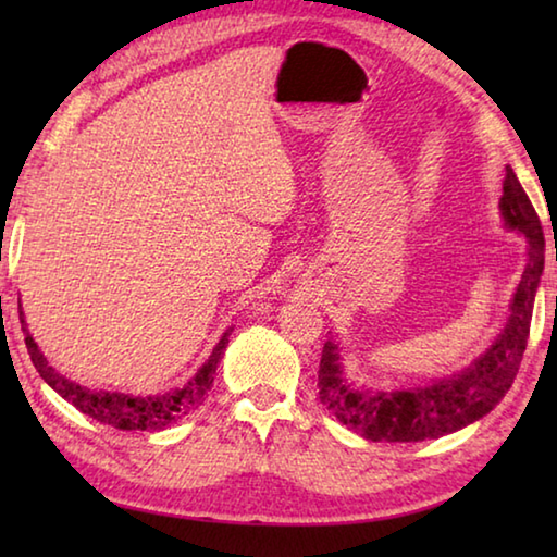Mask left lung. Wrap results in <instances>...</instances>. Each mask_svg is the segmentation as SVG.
<instances>
[{
    "label": "left lung",
    "mask_w": 557,
    "mask_h": 557,
    "mask_svg": "<svg viewBox=\"0 0 557 557\" xmlns=\"http://www.w3.org/2000/svg\"><path fill=\"white\" fill-rule=\"evenodd\" d=\"M502 213L511 228L528 238V262L513 295L511 317L492 348L451 379H442L414 391H366L342 379L338 354L324 344L319 361V400L348 430L371 442H422L467 428L484 418L504 398L521 366L528 332H531L533 299L543 275L545 238L541 219L528 199L513 169H506Z\"/></svg>",
    "instance_id": "obj_1"
}]
</instances>
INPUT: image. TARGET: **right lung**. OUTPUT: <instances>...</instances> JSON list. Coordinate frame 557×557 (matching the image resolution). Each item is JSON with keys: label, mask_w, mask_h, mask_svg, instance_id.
Instances as JSON below:
<instances>
[{"label": "right lung", "mask_w": 557, "mask_h": 557, "mask_svg": "<svg viewBox=\"0 0 557 557\" xmlns=\"http://www.w3.org/2000/svg\"><path fill=\"white\" fill-rule=\"evenodd\" d=\"M18 322H22V329H24V336H26L24 342H26V348H29L34 369L41 373V379L49 383L61 398L73 403L81 412L90 414L92 420L102 422V425H110L117 430H164L172 425V422L182 420L186 412H191L199 408V405H203L206 395H209L213 385L215 369H219L225 346H228V336L233 332V329H228V332L221 336V342L215 344L209 361L203 363V369L196 373V379L188 381L182 391L137 398V395H125V393H106V391L96 393L90 388H83V385L73 383L69 379H63V375L55 373L53 366H49V361H46L44 354L39 351V346L34 342V336L26 332L22 307H18Z\"/></svg>", "instance_id": "right-lung-1"}]
</instances>
